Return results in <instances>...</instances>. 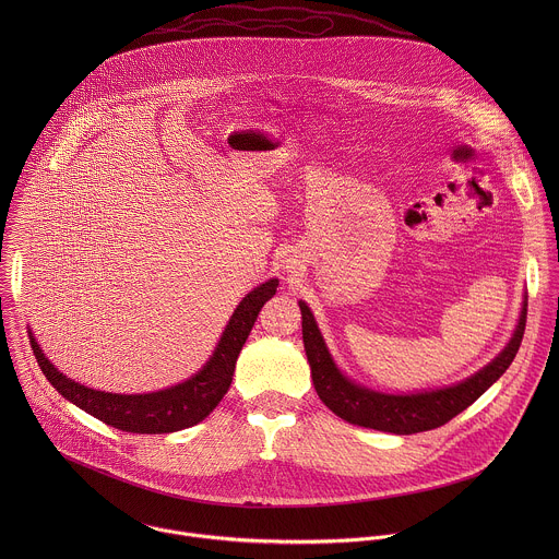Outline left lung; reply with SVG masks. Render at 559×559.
Here are the masks:
<instances>
[{
  "label": "left lung",
  "mask_w": 559,
  "mask_h": 559,
  "mask_svg": "<svg viewBox=\"0 0 559 559\" xmlns=\"http://www.w3.org/2000/svg\"><path fill=\"white\" fill-rule=\"evenodd\" d=\"M299 308L304 320L306 355L312 368V381L319 399L348 424L394 435H415L439 428L459 413H463L469 404H474L510 368L512 359L519 353L527 320L525 301L510 344L472 379L445 390L421 392L411 396H390L370 392L342 377L322 342V335L310 308L304 301H299Z\"/></svg>",
  "instance_id": "8db88e82"
}]
</instances>
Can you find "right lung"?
I'll return each mask as SVG.
<instances>
[{
	"label": "right lung",
	"instance_id": "right-lung-1",
	"mask_svg": "<svg viewBox=\"0 0 559 559\" xmlns=\"http://www.w3.org/2000/svg\"><path fill=\"white\" fill-rule=\"evenodd\" d=\"M277 284H280L277 280H269L262 286L253 288L240 301L213 357L195 377H191L180 385L153 392V394L122 396V394H105V392L90 390L85 385L67 379L62 372H58L51 366V361L43 355L32 333H29V344L43 374L58 390V394L78 404L92 417L124 432H140V435L176 432L202 421L226 396L235 377V366L239 359L240 348L253 322L258 319L262 306L275 295Z\"/></svg>",
	"mask_w": 559,
	"mask_h": 559
}]
</instances>
